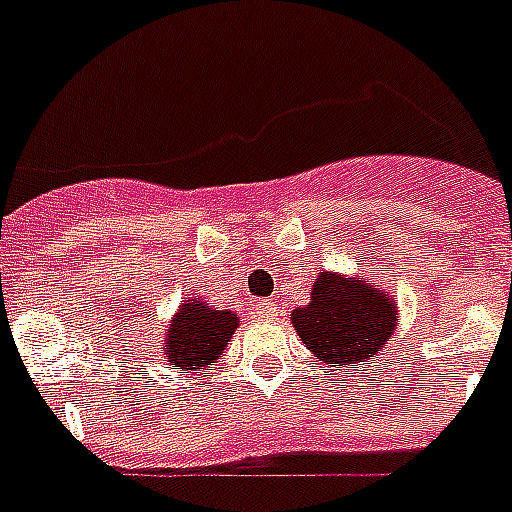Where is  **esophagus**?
Listing matches in <instances>:
<instances>
[{"mask_svg": "<svg viewBox=\"0 0 512 512\" xmlns=\"http://www.w3.org/2000/svg\"><path fill=\"white\" fill-rule=\"evenodd\" d=\"M255 307L263 317H276L278 315V307L273 302H263V299H260V302H255Z\"/></svg>", "mask_w": 512, "mask_h": 512, "instance_id": "34e87169", "label": "esophagus"}]
</instances>
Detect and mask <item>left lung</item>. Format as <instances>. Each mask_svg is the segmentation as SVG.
<instances>
[{"instance_id":"obj_1","label":"left lung","mask_w":512,"mask_h":512,"mask_svg":"<svg viewBox=\"0 0 512 512\" xmlns=\"http://www.w3.org/2000/svg\"><path fill=\"white\" fill-rule=\"evenodd\" d=\"M395 302L359 278L320 273L312 299L291 312L294 330L302 343L330 367H356L380 354L395 330Z\"/></svg>"}]
</instances>
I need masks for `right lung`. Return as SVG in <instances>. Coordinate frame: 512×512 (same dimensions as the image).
I'll return each instance as SVG.
<instances>
[{
    "label": "right lung",
    "mask_w": 512,
    "mask_h": 512,
    "mask_svg": "<svg viewBox=\"0 0 512 512\" xmlns=\"http://www.w3.org/2000/svg\"><path fill=\"white\" fill-rule=\"evenodd\" d=\"M239 328L231 309H218L203 299H187L171 317L166 333V354L174 369H205L226 349V341Z\"/></svg>",
    "instance_id": "right-lung-1"
}]
</instances>
